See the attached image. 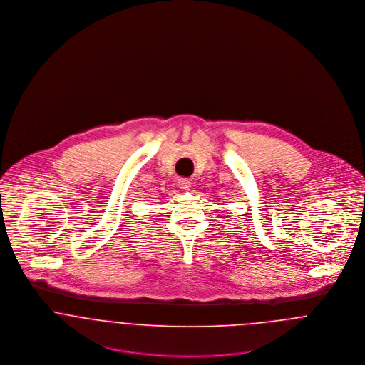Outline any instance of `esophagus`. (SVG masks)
Masks as SVG:
<instances>
[{
  "label": "esophagus",
  "instance_id": "34e87169",
  "mask_svg": "<svg viewBox=\"0 0 365 365\" xmlns=\"http://www.w3.org/2000/svg\"><path fill=\"white\" fill-rule=\"evenodd\" d=\"M178 187H180L181 190H184V191H188V190L191 188V181L187 180V178H180V180H178Z\"/></svg>",
  "mask_w": 365,
  "mask_h": 365
}]
</instances>
